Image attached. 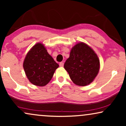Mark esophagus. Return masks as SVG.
Returning <instances> with one entry per match:
<instances>
[{
  "instance_id": "obj_1",
  "label": "esophagus",
  "mask_w": 126,
  "mask_h": 126,
  "mask_svg": "<svg viewBox=\"0 0 126 126\" xmlns=\"http://www.w3.org/2000/svg\"><path fill=\"white\" fill-rule=\"evenodd\" d=\"M63 64H64V63H63V62H61V63H60V66H61V67H63Z\"/></svg>"
}]
</instances>
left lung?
I'll list each match as a JSON object with an SVG mask.
<instances>
[{"mask_svg":"<svg viewBox=\"0 0 126 126\" xmlns=\"http://www.w3.org/2000/svg\"><path fill=\"white\" fill-rule=\"evenodd\" d=\"M63 66L74 83L85 86L92 82L97 75L100 61L92 48L80 42L72 47Z\"/></svg>","mask_w":126,"mask_h":126,"instance_id":"8db88e82","label":"left lung"}]
</instances>
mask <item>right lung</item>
<instances>
[{
    "label": "right lung",
    "instance_id": "obj_1",
    "mask_svg": "<svg viewBox=\"0 0 126 126\" xmlns=\"http://www.w3.org/2000/svg\"><path fill=\"white\" fill-rule=\"evenodd\" d=\"M23 66L31 83L43 87L51 80L59 65L47 53L44 45L38 43L27 53Z\"/></svg>",
    "mask_w": 126,
    "mask_h": 126
}]
</instances>
